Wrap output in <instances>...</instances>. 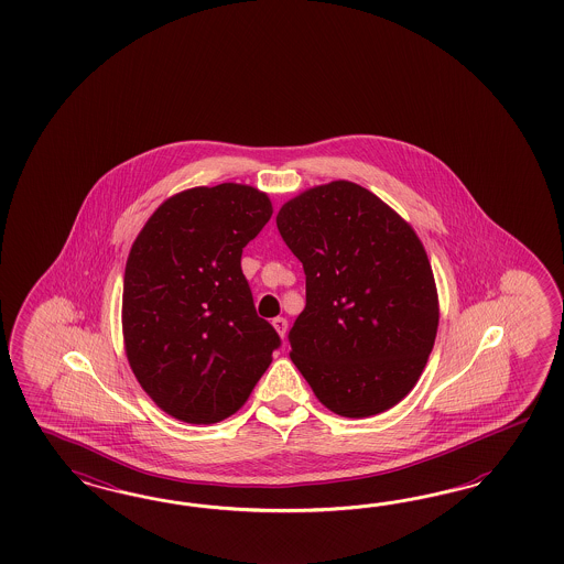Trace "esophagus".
I'll return each instance as SVG.
<instances>
[{
    "instance_id": "esophagus-1",
    "label": "esophagus",
    "mask_w": 564,
    "mask_h": 564,
    "mask_svg": "<svg viewBox=\"0 0 564 564\" xmlns=\"http://www.w3.org/2000/svg\"><path fill=\"white\" fill-rule=\"evenodd\" d=\"M273 326L274 330L279 333V337H281V339H285V333H288V321H285L283 316H276V318H273Z\"/></svg>"
}]
</instances>
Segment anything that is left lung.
I'll return each instance as SVG.
<instances>
[{
  "mask_svg": "<svg viewBox=\"0 0 564 564\" xmlns=\"http://www.w3.org/2000/svg\"><path fill=\"white\" fill-rule=\"evenodd\" d=\"M276 227L306 273L291 361L337 415L391 410L420 380L438 330L424 243L391 206L347 180L288 200Z\"/></svg>",
  "mask_w": 564,
  "mask_h": 564,
  "instance_id": "left-lung-1",
  "label": "left lung"
}]
</instances>
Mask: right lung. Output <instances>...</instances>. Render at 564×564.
Returning <instances> with one entry per match:
<instances>
[{"label":"right lung","mask_w":564,"mask_h":564,"mask_svg":"<svg viewBox=\"0 0 564 564\" xmlns=\"http://www.w3.org/2000/svg\"><path fill=\"white\" fill-rule=\"evenodd\" d=\"M273 215L246 184L173 194L126 262L121 330L144 393L186 424H215L248 401L281 345L260 318L241 252Z\"/></svg>","instance_id":"right-lung-1"}]
</instances>
